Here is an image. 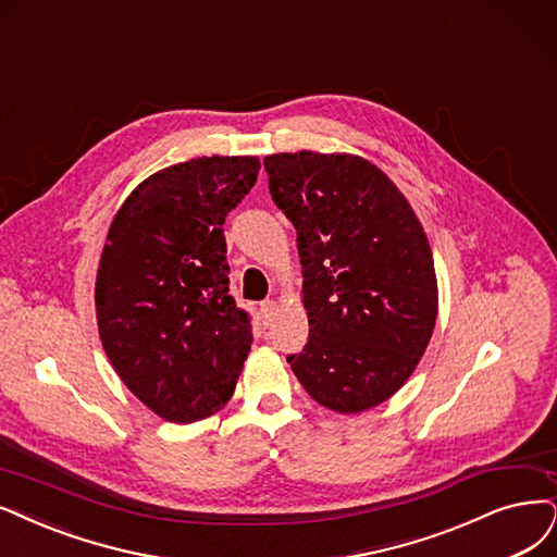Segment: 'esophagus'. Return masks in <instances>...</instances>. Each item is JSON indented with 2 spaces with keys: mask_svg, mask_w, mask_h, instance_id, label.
Masks as SVG:
<instances>
[{
  "mask_svg": "<svg viewBox=\"0 0 557 557\" xmlns=\"http://www.w3.org/2000/svg\"><path fill=\"white\" fill-rule=\"evenodd\" d=\"M275 310H277L275 300H263V302L259 305V314H261V319H263V325H268V323L273 321V317H275Z\"/></svg>",
  "mask_w": 557,
  "mask_h": 557,
  "instance_id": "esophagus-1",
  "label": "esophagus"
}]
</instances>
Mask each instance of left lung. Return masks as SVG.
<instances>
[{"instance_id":"obj_1","label":"left lung","mask_w":557,"mask_h":557,"mask_svg":"<svg viewBox=\"0 0 557 557\" xmlns=\"http://www.w3.org/2000/svg\"><path fill=\"white\" fill-rule=\"evenodd\" d=\"M263 168L298 232L310 319L305 348L286 362L325 408L379 406L413 374L436 325L438 284L422 224L360 156L275 153Z\"/></svg>"}]
</instances>
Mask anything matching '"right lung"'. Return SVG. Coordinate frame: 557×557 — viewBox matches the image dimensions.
<instances>
[{"instance_id":"right-lung-1","label":"right lung","mask_w":557,"mask_h":557,"mask_svg":"<svg viewBox=\"0 0 557 557\" xmlns=\"http://www.w3.org/2000/svg\"><path fill=\"white\" fill-rule=\"evenodd\" d=\"M259 168L255 156L172 164L141 181L110 224L96 275L100 342L131 393L168 422L213 416L250 354L222 224Z\"/></svg>"}]
</instances>
